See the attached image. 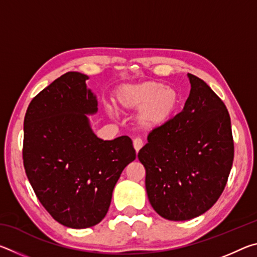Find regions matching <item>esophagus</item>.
<instances>
[{
  "mask_svg": "<svg viewBox=\"0 0 257 257\" xmlns=\"http://www.w3.org/2000/svg\"><path fill=\"white\" fill-rule=\"evenodd\" d=\"M143 145H144V142H143L142 138L137 137V138L134 139V147H135V150H136L137 153L139 152V150L142 149Z\"/></svg>",
  "mask_w": 257,
  "mask_h": 257,
  "instance_id": "1",
  "label": "esophagus"
}]
</instances>
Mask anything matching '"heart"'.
I'll use <instances>...</instances> for the list:
<instances>
[{"label":"heart","instance_id":"obj_1","mask_svg":"<svg viewBox=\"0 0 257 257\" xmlns=\"http://www.w3.org/2000/svg\"><path fill=\"white\" fill-rule=\"evenodd\" d=\"M119 110H138L136 120L142 128L153 129L167 123L179 105V94L173 87L160 81H144L124 85L113 97Z\"/></svg>","mask_w":257,"mask_h":257}]
</instances>
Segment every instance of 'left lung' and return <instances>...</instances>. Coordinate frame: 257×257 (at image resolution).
I'll use <instances>...</instances> for the list:
<instances>
[{
    "label": "left lung",
    "instance_id": "left-lung-1",
    "mask_svg": "<svg viewBox=\"0 0 257 257\" xmlns=\"http://www.w3.org/2000/svg\"><path fill=\"white\" fill-rule=\"evenodd\" d=\"M184 110L149 134L139 151L151 205L164 219L185 221L214 205L233 162L229 112L205 81L188 73Z\"/></svg>",
    "mask_w": 257,
    "mask_h": 257
}]
</instances>
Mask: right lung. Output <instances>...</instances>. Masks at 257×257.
<instances>
[{"mask_svg":"<svg viewBox=\"0 0 257 257\" xmlns=\"http://www.w3.org/2000/svg\"><path fill=\"white\" fill-rule=\"evenodd\" d=\"M80 72L64 73L35 96L24 120L26 175L59 223L89 228L106 215L121 172L136 159L128 136L103 141L86 114L97 101Z\"/></svg>","mask_w":257,"mask_h":257,"instance_id":"1","label":"right lung"}]
</instances>
